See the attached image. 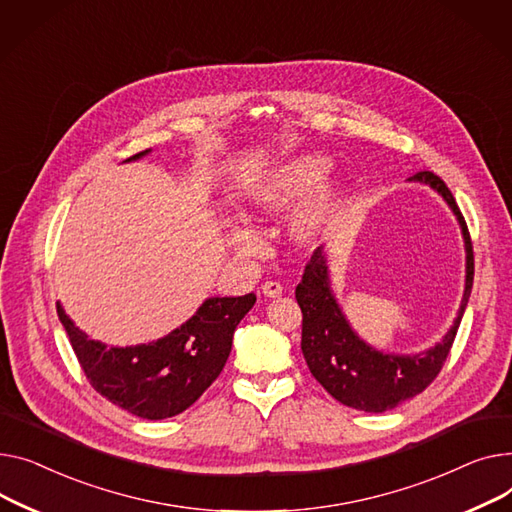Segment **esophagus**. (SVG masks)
<instances>
[{"label":"esophagus","mask_w":512,"mask_h":512,"mask_svg":"<svg viewBox=\"0 0 512 512\" xmlns=\"http://www.w3.org/2000/svg\"><path fill=\"white\" fill-rule=\"evenodd\" d=\"M281 293H283V287H281V283H277V281H266V283L262 285V295H264V297L275 299V297H279Z\"/></svg>","instance_id":"34e87169"}]
</instances>
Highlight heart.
Returning <instances> with one entry per match:
<instances>
[{
	"label": "heart",
	"mask_w": 512,
	"mask_h": 512,
	"mask_svg": "<svg viewBox=\"0 0 512 512\" xmlns=\"http://www.w3.org/2000/svg\"><path fill=\"white\" fill-rule=\"evenodd\" d=\"M322 153H302L260 171L242 190V208L254 219L277 217L299 201L289 221L287 235L297 248L320 244L335 227L349 202V184ZM227 244L242 258H258L266 252L264 239L248 223L227 225Z\"/></svg>",
	"instance_id": "heart-1"
}]
</instances>
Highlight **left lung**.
Returning <instances> with one entry per match:
<instances>
[{"mask_svg":"<svg viewBox=\"0 0 512 512\" xmlns=\"http://www.w3.org/2000/svg\"><path fill=\"white\" fill-rule=\"evenodd\" d=\"M407 182L424 184L442 196L457 217L465 244V289L461 306L453 326L434 347L403 355L382 351L359 337L333 291L326 246H320L312 254L302 283L295 289V299L304 314L302 353L312 376L339 403L368 413L395 409L403 401L422 393L438 376L450 347H453L473 287V248L453 194L442 179L430 171H419Z\"/></svg>","mask_w":512,"mask_h":512,"instance_id":"left-lung-1","label":"left lung"}]
</instances>
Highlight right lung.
I'll return each mask as SVG.
<instances>
[{
  "label": "right lung",
  "mask_w": 512,
  "mask_h": 512,
  "mask_svg": "<svg viewBox=\"0 0 512 512\" xmlns=\"http://www.w3.org/2000/svg\"><path fill=\"white\" fill-rule=\"evenodd\" d=\"M148 153L144 150L126 163ZM254 304V293L206 297L196 314L169 335L128 347L90 339L59 302L57 316L99 395L142 419H165L186 411L217 380L231 353L235 328Z\"/></svg>",
  "instance_id": "1"
}]
</instances>
